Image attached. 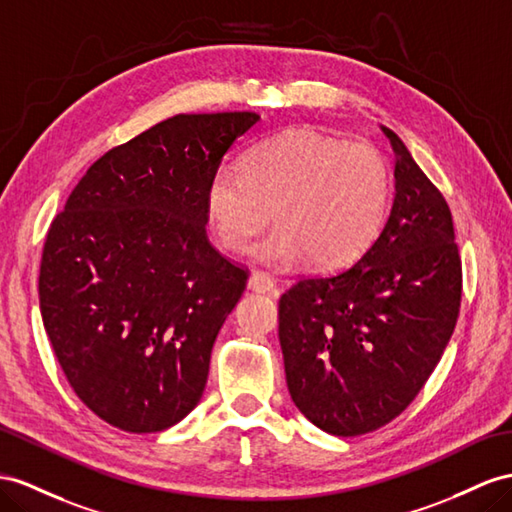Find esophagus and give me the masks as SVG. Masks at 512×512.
Here are the masks:
<instances>
[{
	"label": "esophagus",
	"mask_w": 512,
	"mask_h": 512,
	"mask_svg": "<svg viewBox=\"0 0 512 512\" xmlns=\"http://www.w3.org/2000/svg\"><path fill=\"white\" fill-rule=\"evenodd\" d=\"M248 290L253 292H274L277 290V283L270 277L268 272H261V270H253L251 277H248Z\"/></svg>",
	"instance_id": "34e87169"
}]
</instances>
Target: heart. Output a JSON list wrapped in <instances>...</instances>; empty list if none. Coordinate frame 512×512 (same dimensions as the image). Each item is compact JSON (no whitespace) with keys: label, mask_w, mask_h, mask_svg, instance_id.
<instances>
[{"label":"heart","mask_w":512,"mask_h":512,"mask_svg":"<svg viewBox=\"0 0 512 512\" xmlns=\"http://www.w3.org/2000/svg\"><path fill=\"white\" fill-rule=\"evenodd\" d=\"M389 192V164L374 144L292 131L259 144L242 166H220L207 188V216L233 253H244L272 216L277 229L255 246L261 261L290 268L307 259L333 270L372 246Z\"/></svg>","instance_id":"heart-1"}]
</instances>
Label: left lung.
Instances as JSON below:
<instances>
[{
  "mask_svg": "<svg viewBox=\"0 0 512 512\" xmlns=\"http://www.w3.org/2000/svg\"><path fill=\"white\" fill-rule=\"evenodd\" d=\"M383 231L355 264L303 277L279 300L287 389L311 424L357 437L396 419L424 387L461 311L463 266L443 194L404 142Z\"/></svg>",
  "mask_w": 512,
  "mask_h": 512,
  "instance_id": "8db88e82",
  "label": "left lung"
}]
</instances>
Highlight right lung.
Listing matches in <instances>:
<instances>
[{
    "mask_svg": "<svg viewBox=\"0 0 512 512\" xmlns=\"http://www.w3.org/2000/svg\"><path fill=\"white\" fill-rule=\"evenodd\" d=\"M255 112L177 114L103 153L51 220L38 300L69 385L103 422L160 432L199 404L248 270L209 244L207 188Z\"/></svg>",
    "mask_w": 512,
    "mask_h": 512,
    "instance_id": "add662e5",
    "label": "right lung"
}]
</instances>
